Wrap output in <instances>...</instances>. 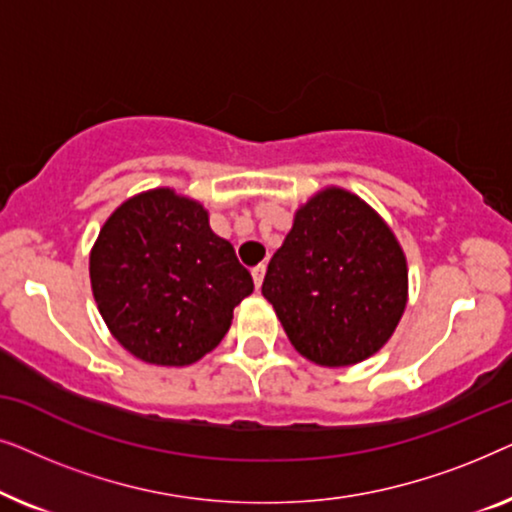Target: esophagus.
<instances>
[{"instance_id": "obj_1", "label": "esophagus", "mask_w": 512, "mask_h": 512, "mask_svg": "<svg viewBox=\"0 0 512 512\" xmlns=\"http://www.w3.org/2000/svg\"><path fill=\"white\" fill-rule=\"evenodd\" d=\"M251 277H254V284H256V289H261V284H263V277H265V265L261 263V265H256L254 270H251Z\"/></svg>"}]
</instances>
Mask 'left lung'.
<instances>
[{
    "mask_svg": "<svg viewBox=\"0 0 512 512\" xmlns=\"http://www.w3.org/2000/svg\"><path fill=\"white\" fill-rule=\"evenodd\" d=\"M261 291L300 354L319 366H352L401 321L408 268L394 233L366 202L326 188L296 212Z\"/></svg>",
    "mask_w": 512,
    "mask_h": 512,
    "instance_id": "1",
    "label": "left lung"
}]
</instances>
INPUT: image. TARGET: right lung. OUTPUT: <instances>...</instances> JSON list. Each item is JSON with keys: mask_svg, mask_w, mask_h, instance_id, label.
I'll use <instances>...</instances> for the list:
<instances>
[{"mask_svg": "<svg viewBox=\"0 0 512 512\" xmlns=\"http://www.w3.org/2000/svg\"><path fill=\"white\" fill-rule=\"evenodd\" d=\"M90 284L114 338L156 366L212 352L254 291L202 205L170 188L135 195L109 216L90 254Z\"/></svg>", "mask_w": 512, "mask_h": 512, "instance_id": "1", "label": "right lung"}]
</instances>
